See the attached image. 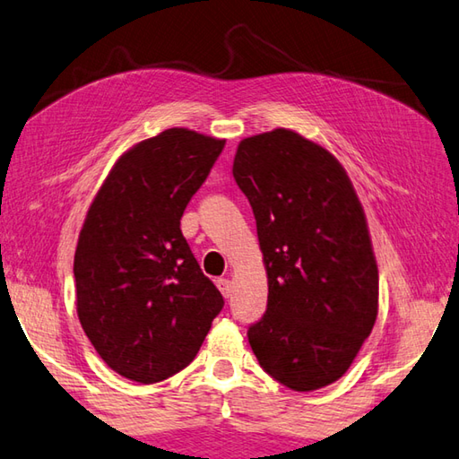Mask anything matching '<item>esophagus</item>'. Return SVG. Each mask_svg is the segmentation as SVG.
Returning a JSON list of instances; mask_svg holds the SVG:
<instances>
[{"instance_id": "34e87169", "label": "esophagus", "mask_w": 459, "mask_h": 459, "mask_svg": "<svg viewBox=\"0 0 459 459\" xmlns=\"http://www.w3.org/2000/svg\"><path fill=\"white\" fill-rule=\"evenodd\" d=\"M217 286H219V290H221V294L224 296V299H229L230 292H232L230 278H219V281H217Z\"/></svg>"}]
</instances>
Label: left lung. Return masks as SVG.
<instances>
[{
	"mask_svg": "<svg viewBox=\"0 0 459 459\" xmlns=\"http://www.w3.org/2000/svg\"><path fill=\"white\" fill-rule=\"evenodd\" d=\"M232 175L253 206L268 278L250 348L286 388H325L352 366L378 316L362 203L326 147L282 127L242 139Z\"/></svg>",
	"mask_w": 459,
	"mask_h": 459,
	"instance_id": "obj_1",
	"label": "left lung"
}]
</instances>
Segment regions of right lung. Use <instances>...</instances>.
I'll use <instances>...</instances> for the list:
<instances>
[{
    "mask_svg": "<svg viewBox=\"0 0 459 459\" xmlns=\"http://www.w3.org/2000/svg\"><path fill=\"white\" fill-rule=\"evenodd\" d=\"M222 147L224 139L185 127L139 141L115 160L81 227V328L133 382L155 384L191 364L224 304L181 232Z\"/></svg>",
    "mask_w": 459,
    "mask_h": 459,
    "instance_id": "obj_1",
    "label": "right lung"
}]
</instances>
